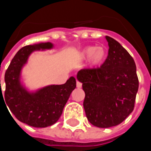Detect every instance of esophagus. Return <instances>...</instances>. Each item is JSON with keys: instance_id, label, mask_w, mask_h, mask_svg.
Masks as SVG:
<instances>
[{"instance_id": "obj_1", "label": "esophagus", "mask_w": 151, "mask_h": 151, "mask_svg": "<svg viewBox=\"0 0 151 151\" xmlns=\"http://www.w3.org/2000/svg\"><path fill=\"white\" fill-rule=\"evenodd\" d=\"M81 86H82V84H81L80 81H76V86H77L78 88H81Z\"/></svg>"}]
</instances>
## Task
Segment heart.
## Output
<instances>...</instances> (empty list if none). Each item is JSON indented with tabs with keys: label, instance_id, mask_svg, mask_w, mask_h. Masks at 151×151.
Segmentation results:
<instances>
[{
	"label": "heart",
	"instance_id": "obj_1",
	"mask_svg": "<svg viewBox=\"0 0 151 151\" xmlns=\"http://www.w3.org/2000/svg\"><path fill=\"white\" fill-rule=\"evenodd\" d=\"M81 57L87 59L91 57V65L96 66L102 63V61L106 58V51L103 48L96 46H90L85 49L81 53Z\"/></svg>",
	"mask_w": 151,
	"mask_h": 151
}]
</instances>
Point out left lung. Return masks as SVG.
<instances>
[{
	"instance_id": "obj_1",
	"label": "left lung",
	"mask_w": 151,
	"mask_h": 151,
	"mask_svg": "<svg viewBox=\"0 0 151 151\" xmlns=\"http://www.w3.org/2000/svg\"><path fill=\"white\" fill-rule=\"evenodd\" d=\"M106 39L109 49L104 63L77 74L86 94L83 107L86 118L98 128L121 124L133 112L139 89L134 59L118 41L108 36Z\"/></svg>"
}]
</instances>
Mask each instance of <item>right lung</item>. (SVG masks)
<instances>
[{
    "mask_svg": "<svg viewBox=\"0 0 151 151\" xmlns=\"http://www.w3.org/2000/svg\"><path fill=\"white\" fill-rule=\"evenodd\" d=\"M52 47L51 43L22 47L12 60L5 73L6 91L3 100L5 99L16 119L35 128H45L55 124L60 118L70 93L76 86V79L73 76L65 84L49 86L34 93H29L21 85V70L26 64L29 55L34 50H47Z\"/></svg>",
    "mask_w": 151,
    "mask_h": 151,
    "instance_id": "obj_1",
    "label": "right lung"
}]
</instances>
